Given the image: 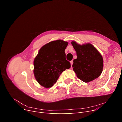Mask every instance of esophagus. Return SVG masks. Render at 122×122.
I'll return each instance as SVG.
<instances>
[{"mask_svg": "<svg viewBox=\"0 0 122 122\" xmlns=\"http://www.w3.org/2000/svg\"><path fill=\"white\" fill-rule=\"evenodd\" d=\"M70 63H71V66H72V64H73V61H71L70 62Z\"/></svg>", "mask_w": 122, "mask_h": 122, "instance_id": "1", "label": "esophagus"}]
</instances>
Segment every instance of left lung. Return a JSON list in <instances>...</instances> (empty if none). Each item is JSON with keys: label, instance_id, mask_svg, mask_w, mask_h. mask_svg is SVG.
<instances>
[{"label": "left lung", "instance_id": "left-lung-1", "mask_svg": "<svg viewBox=\"0 0 122 122\" xmlns=\"http://www.w3.org/2000/svg\"><path fill=\"white\" fill-rule=\"evenodd\" d=\"M71 43L77 54L72 65L77 77L84 82L97 78L103 68V57L98 50L89 43L81 45L72 41Z\"/></svg>", "mask_w": 122, "mask_h": 122}]
</instances>
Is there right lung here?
<instances>
[{"instance_id": "right-lung-1", "label": "right lung", "mask_w": 122, "mask_h": 122, "mask_svg": "<svg viewBox=\"0 0 122 122\" xmlns=\"http://www.w3.org/2000/svg\"><path fill=\"white\" fill-rule=\"evenodd\" d=\"M67 45V42L60 40L51 41L40 49L35 58V78L45 88L53 86L62 72L71 67L65 53Z\"/></svg>"}]
</instances>
